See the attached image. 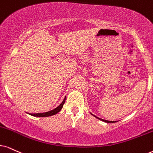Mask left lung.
<instances>
[{"instance_id":"left-lung-1","label":"left lung","mask_w":153,"mask_h":153,"mask_svg":"<svg viewBox=\"0 0 153 153\" xmlns=\"http://www.w3.org/2000/svg\"><path fill=\"white\" fill-rule=\"evenodd\" d=\"M93 115V114H92ZM93 116H94V115H93ZM94 117H95V116H94ZM96 118H97V119H100L101 120V121H104V122H107V123H114L115 121H107V120H104V119H100V118H98V117H95Z\"/></svg>"}]
</instances>
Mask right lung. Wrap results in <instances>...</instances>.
Wrapping results in <instances>:
<instances>
[{
	"instance_id": "add662e5",
	"label": "right lung",
	"mask_w": 153,
	"mask_h": 153,
	"mask_svg": "<svg viewBox=\"0 0 153 153\" xmlns=\"http://www.w3.org/2000/svg\"><path fill=\"white\" fill-rule=\"evenodd\" d=\"M65 99L63 100V101L62 102V103H61L59 107L56 108V109H54L53 110H51V111H49L48 112H44V113H39V114H29L32 115V116H34V117H49V116H52V115H55L56 114L59 113V112L61 111V109H62L63 106V104L65 103Z\"/></svg>"
}]
</instances>
